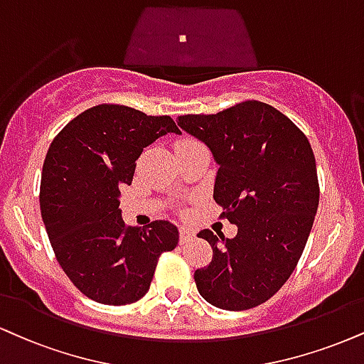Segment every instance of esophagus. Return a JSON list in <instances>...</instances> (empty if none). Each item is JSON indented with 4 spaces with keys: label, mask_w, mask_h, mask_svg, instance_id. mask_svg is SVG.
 <instances>
[{
    "label": "esophagus",
    "mask_w": 364,
    "mask_h": 364,
    "mask_svg": "<svg viewBox=\"0 0 364 364\" xmlns=\"http://www.w3.org/2000/svg\"><path fill=\"white\" fill-rule=\"evenodd\" d=\"M193 237H195L193 230L188 229V227H179V242L186 244V242H190Z\"/></svg>",
    "instance_id": "34e87169"
}]
</instances>
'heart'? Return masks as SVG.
Instances as JSON below:
<instances>
[{"label": "heart", "instance_id": "b5f03b06", "mask_svg": "<svg viewBox=\"0 0 364 364\" xmlns=\"http://www.w3.org/2000/svg\"><path fill=\"white\" fill-rule=\"evenodd\" d=\"M183 142H188V140H183Z\"/></svg>", "mask_w": 364, "mask_h": 364}]
</instances>
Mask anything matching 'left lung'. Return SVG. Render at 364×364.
Wrapping results in <instances>:
<instances>
[{
  "instance_id": "8db88e82",
  "label": "left lung",
  "mask_w": 364,
  "mask_h": 364,
  "mask_svg": "<svg viewBox=\"0 0 364 364\" xmlns=\"http://www.w3.org/2000/svg\"><path fill=\"white\" fill-rule=\"evenodd\" d=\"M178 125L212 151L213 200L224 208L220 217L237 225L234 239L198 234L213 256L195 271L196 288L213 307H257L290 278L312 230L321 190L309 139L256 100L213 115H183Z\"/></svg>"
}]
</instances>
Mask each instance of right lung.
<instances>
[{
    "label": "right lung",
    "mask_w": 364,
    "mask_h": 364,
    "mask_svg": "<svg viewBox=\"0 0 364 364\" xmlns=\"http://www.w3.org/2000/svg\"><path fill=\"white\" fill-rule=\"evenodd\" d=\"M179 129L168 115L124 105H96L52 140L42 168L41 212L60 268L87 299L134 304L146 295L166 251L178 246L168 220L130 227L120 188L132 183L144 147Z\"/></svg>",
    "instance_id": "add662e5"
}]
</instances>
